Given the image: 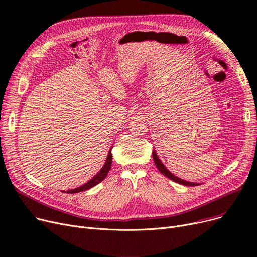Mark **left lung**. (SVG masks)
<instances>
[{"instance_id":"8db88e82","label":"left lung","mask_w":257,"mask_h":257,"mask_svg":"<svg viewBox=\"0 0 257 257\" xmlns=\"http://www.w3.org/2000/svg\"><path fill=\"white\" fill-rule=\"evenodd\" d=\"M153 159H154V163H155V166H156V168L159 170V172L161 173V174H164L165 176H167L168 178H170L171 180H173V181H175V182H177V183H180V184H183V185H186V186H196V185H198V183H193V182H188V181H185V180H182V179H180V178H178V177H176V176H174V175L163 165L161 164V161L159 160V158H158V156L156 155V153H155V151L153 150Z\"/></svg>"}]
</instances>
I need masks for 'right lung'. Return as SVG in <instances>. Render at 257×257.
Segmentation results:
<instances>
[{"label":"right lung","mask_w":257,"mask_h":257,"mask_svg":"<svg viewBox=\"0 0 257 257\" xmlns=\"http://www.w3.org/2000/svg\"><path fill=\"white\" fill-rule=\"evenodd\" d=\"M111 164H112V154H111V150H110L109 153H108V156H107V159H106V163H105L104 167L101 169V171L96 175V176H94L91 180H89L87 183H85L84 185L80 186V187H77V188H74V190L66 191L65 193H67V194L80 193V192L89 190V188H91L92 186L97 185L98 183H100L101 181H103L106 178L107 174L109 173V170L111 169Z\"/></svg>","instance_id":"right-lung-1"}]
</instances>
